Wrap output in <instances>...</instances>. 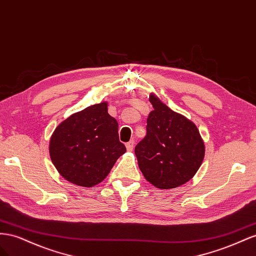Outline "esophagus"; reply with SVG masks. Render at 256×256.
Returning a JSON list of instances; mask_svg holds the SVG:
<instances>
[{
    "mask_svg": "<svg viewBox=\"0 0 256 256\" xmlns=\"http://www.w3.org/2000/svg\"><path fill=\"white\" fill-rule=\"evenodd\" d=\"M126 147L128 151H132L133 150V147H134V140H130L126 144Z\"/></svg>",
    "mask_w": 256,
    "mask_h": 256,
    "instance_id": "esophagus-1",
    "label": "esophagus"
}]
</instances>
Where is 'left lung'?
<instances>
[{
    "mask_svg": "<svg viewBox=\"0 0 256 256\" xmlns=\"http://www.w3.org/2000/svg\"><path fill=\"white\" fill-rule=\"evenodd\" d=\"M153 110L147 135L135 147L138 166L151 184L174 188L191 180L205 156V144L195 124L151 94Z\"/></svg>",
    "mask_w": 256,
    "mask_h": 256,
    "instance_id": "left-lung-1",
    "label": "left lung"
}]
</instances>
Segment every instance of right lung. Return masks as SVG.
Listing matches in <instances>:
<instances>
[{"mask_svg":"<svg viewBox=\"0 0 256 256\" xmlns=\"http://www.w3.org/2000/svg\"><path fill=\"white\" fill-rule=\"evenodd\" d=\"M107 106L102 102L70 116L51 136V160L61 176L76 186L98 184L126 151Z\"/></svg>","mask_w":256,"mask_h":256,"instance_id":"right-lung-1","label":"right lung"}]
</instances>
